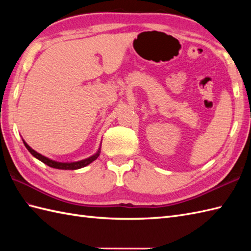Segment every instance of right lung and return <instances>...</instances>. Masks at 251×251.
<instances>
[{
    "mask_svg": "<svg viewBox=\"0 0 251 251\" xmlns=\"http://www.w3.org/2000/svg\"><path fill=\"white\" fill-rule=\"evenodd\" d=\"M23 141H24L25 147L26 149H28V151H29L35 158H37V159H39V161H41V162H43L44 164L47 165V166H50V167H51V168H56V169H65V170H75V169H79V168H82V167L87 166V165H89L90 163H93V162L95 161V159L99 156V154H100V148H99V150H98L97 152H96V153L94 154V155L89 156V157L85 158V159H82V161L72 162V163H61V162L52 161V159H50V158H49V157H46V156H44V155H42V154H40V153H37L36 151L33 150V149L30 148V147L28 146V143H26L25 140H23Z\"/></svg>",
    "mask_w": 251,
    "mask_h": 251,
    "instance_id": "add662e5",
    "label": "right lung"
}]
</instances>
